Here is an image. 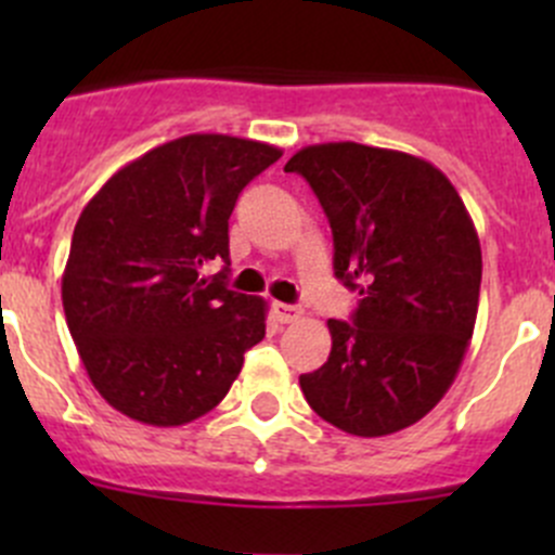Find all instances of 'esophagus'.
<instances>
[{"mask_svg":"<svg viewBox=\"0 0 555 555\" xmlns=\"http://www.w3.org/2000/svg\"><path fill=\"white\" fill-rule=\"evenodd\" d=\"M273 317H276L282 324H293L304 317V309H298V306H289V304H273Z\"/></svg>","mask_w":555,"mask_h":555,"instance_id":"obj_1","label":"esophagus"}]
</instances>
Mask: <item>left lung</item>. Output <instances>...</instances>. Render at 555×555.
<instances>
[{"label":"left lung","instance_id":"obj_1","mask_svg":"<svg viewBox=\"0 0 555 555\" xmlns=\"http://www.w3.org/2000/svg\"><path fill=\"white\" fill-rule=\"evenodd\" d=\"M284 171L311 184L335 276L360 293L351 322L327 319L333 349L300 389L344 433H400L443 400L467 354L483 271L473 217L443 171L400 150L309 144Z\"/></svg>","mask_w":555,"mask_h":555}]
</instances>
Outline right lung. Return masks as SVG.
I'll list each match as a JSON object with an SVG mask.
<instances>
[{
	"label": "right lung",
	"mask_w": 555,
	"mask_h": 555,
	"mask_svg": "<svg viewBox=\"0 0 555 555\" xmlns=\"http://www.w3.org/2000/svg\"><path fill=\"white\" fill-rule=\"evenodd\" d=\"M282 150L190 133L112 173L82 209L61 279L88 378L115 411L153 427L209 413L266 338L268 304L225 287L238 193Z\"/></svg>",
	"instance_id": "1"
}]
</instances>
